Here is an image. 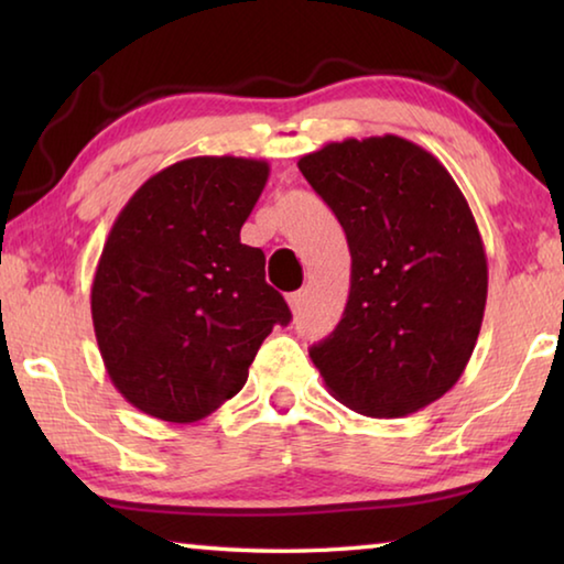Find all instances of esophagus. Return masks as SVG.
<instances>
[{
	"mask_svg": "<svg viewBox=\"0 0 564 564\" xmlns=\"http://www.w3.org/2000/svg\"><path fill=\"white\" fill-rule=\"evenodd\" d=\"M305 295H308V291H305V289L289 293V305H291V311H293V313L303 308V303H305Z\"/></svg>",
	"mask_w": 564,
	"mask_h": 564,
	"instance_id": "obj_1",
	"label": "esophagus"
}]
</instances>
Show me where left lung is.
Wrapping results in <instances>:
<instances>
[{
  "label": "left lung",
  "mask_w": 564,
  "mask_h": 564,
  "mask_svg": "<svg viewBox=\"0 0 564 564\" xmlns=\"http://www.w3.org/2000/svg\"><path fill=\"white\" fill-rule=\"evenodd\" d=\"M299 169L352 261L346 311L311 360L360 415L417 413L457 383L482 326L488 259L470 206L431 151L395 133L333 141Z\"/></svg>",
  "instance_id": "left-lung-1"
}]
</instances>
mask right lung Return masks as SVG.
Segmentation results:
<instances>
[{"label":"right lung","mask_w":564,"mask_h":564,"mask_svg":"<svg viewBox=\"0 0 564 564\" xmlns=\"http://www.w3.org/2000/svg\"><path fill=\"white\" fill-rule=\"evenodd\" d=\"M269 164L196 156L166 166L113 221L91 283V321L113 388L166 423L212 415L246 386L291 311L241 243Z\"/></svg>","instance_id":"right-lung-1"}]
</instances>
